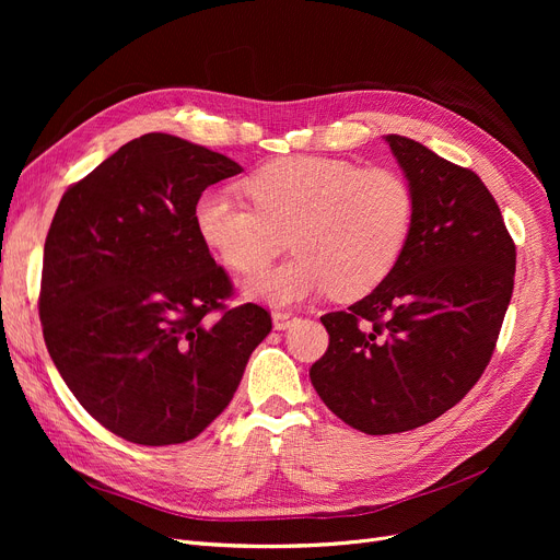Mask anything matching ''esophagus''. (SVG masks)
<instances>
[{"label": "esophagus", "mask_w": 560, "mask_h": 560, "mask_svg": "<svg viewBox=\"0 0 560 560\" xmlns=\"http://www.w3.org/2000/svg\"><path fill=\"white\" fill-rule=\"evenodd\" d=\"M272 322H275V329L277 331H283V329H290L292 325L298 322V315L292 311H275L272 313Z\"/></svg>", "instance_id": "obj_1"}]
</instances>
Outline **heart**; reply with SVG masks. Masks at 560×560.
Segmentation results:
<instances>
[{
    "label": "heart",
    "mask_w": 560,
    "mask_h": 560,
    "mask_svg": "<svg viewBox=\"0 0 560 560\" xmlns=\"http://www.w3.org/2000/svg\"><path fill=\"white\" fill-rule=\"evenodd\" d=\"M252 206L203 190L192 206L199 241L241 275L268 268L283 238L295 252L245 283L265 304L285 306L331 290L338 300L372 292L395 270L416 222V192L393 167L329 156H283L245 179Z\"/></svg>",
    "instance_id": "obj_1"
}]
</instances>
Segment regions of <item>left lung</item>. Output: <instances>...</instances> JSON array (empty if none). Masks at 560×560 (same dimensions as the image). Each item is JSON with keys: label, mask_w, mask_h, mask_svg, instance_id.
<instances>
[{"label": "left lung", "mask_w": 560, "mask_h": 560, "mask_svg": "<svg viewBox=\"0 0 560 560\" xmlns=\"http://www.w3.org/2000/svg\"><path fill=\"white\" fill-rule=\"evenodd\" d=\"M416 192V222L395 270L329 331L311 384L370 435L418 429L456 406L494 351L513 295L515 243L479 176L429 147L386 136Z\"/></svg>", "instance_id": "left-lung-1"}]
</instances>
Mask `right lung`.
<instances>
[{
  "label": "right lung",
  "mask_w": 560,
  "mask_h": 560,
  "mask_svg": "<svg viewBox=\"0 0 560 560\" xmlns=\"http://www.w3.org/2000/svg\"><path fill=\"white\" fill-rule=\"evenodd\" d=\"M241 172L201 144L144 133L72 184L54 213L45 345L79 404L129 443L197 438L272 329L258 304L224 306L233 285L192 222L195 199Z\"/></svg>",
  "instance_id": "1"
}]
</instances>
